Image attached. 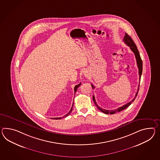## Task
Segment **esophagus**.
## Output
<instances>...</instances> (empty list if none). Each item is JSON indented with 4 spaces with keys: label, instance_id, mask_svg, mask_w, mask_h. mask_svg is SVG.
<instances>
[{
    "label": "esophagus",
    "instance_id": "esophagus-1",
    "mask_svg": "<svg viewBox=\"0 0 160 160\" xmlns=\"http://www.w3.org/2000/svg\"><path fill=\"white\" fill-rule=\"evenodd\" d=\"M84 76H85V77L86 78H88V73H87V72H84Z\"/></svg>",
    "mask_w": 160,
    "mask_h": 160
}]
</instances>
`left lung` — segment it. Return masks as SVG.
Listing matches in <instances>:
<instances>
[{"label": "left lung", "instance_id": "8db88e82", "mask_svg": "<svg viewBox=\"0 0 160 160\" xmlns=\"http://www.w3.org/2000/svg\"><path fill=\"white\" fill-rule=\"evenodd\" d=\"M123 41L129 47H130V49L133 51V52L135 54V58L137 59V65H138V68L139 69V86H138V91H137V94L135 95V97L132 100L131 102H129L128 103H127V104H125L124 106H121L120 108H118V109H115V110H106V109H102V108H100L99 106H98V105L97 102L95 101V97L94 95L92 96V98H93V101L94 102L95 104V105L97 106V107L98 108V109H99V110H101L102 112L103 113H105V114H113L114 113H116V112H121L122 110H123L124 109H126L127 108H128L129 106L130 105L132 102L134 101V100L135 99V98L137 97V95L138 93V91H139V86H140V78H141V75L142 73V69H143V64H142V61L141 59L140 58V54H139V52L138 51V50L137 48V46L136 44H135V43L133 42L132 39H131V38L129 36L125 33V35L124 39H123ZM91 86L92 87V88H94L95 87H94L92 84H91Z\"/></svg>", "mask_w": 160, "mask_h": 160}]
</instances>
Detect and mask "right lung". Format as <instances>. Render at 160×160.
<instances>
[{"instance_id": "1", "label": "right lung", "mask_w": 160, "mask_h": 160, "mask_svg": "<svg viewBox=\"0 0 160 160\" xmlns=\"http://www.w3.org/2000/svg\"><path fill=\"white\" fill-rule=\"evenodd\" d=\"M81 85V82L80 83H79L78 84V85H76V86L74 87V95H75V93H76V91L78 90V87L80 86ZM73 104H74V102H73V104H72V108H71V109H70V111L68 112V113L66 114L65 116H64L63 117H66V116H68L69 114H70L71 112H72V109H73ZM61 118L62 117H55V118H52V119H55V120H60V119H61Z\"/></svg>"}]
</instances>
